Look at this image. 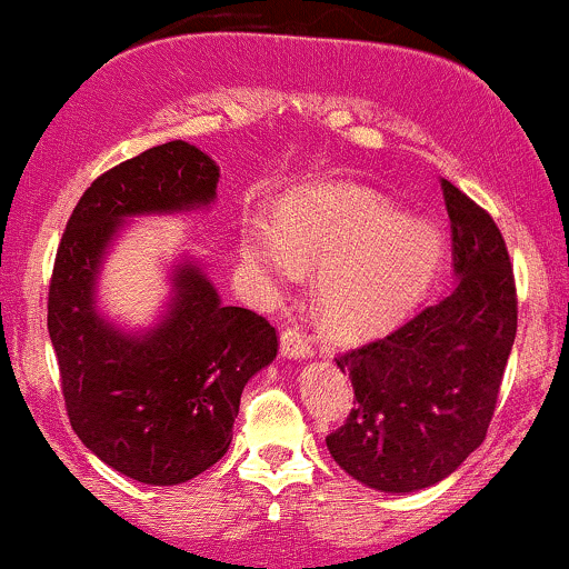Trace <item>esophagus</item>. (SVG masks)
Returning <instances> with one entry per match:
<instances>
[{
    "label": "esophagus",
    "mask_w": 569,
    "mask_h": 569,
    "mask_svg": "<svg viewBox=\"0 0 569 569\" xmlns=\"http://www.w3.org/2000/svg\"><path fill=\"white\" fill-rule=\"evenodd\" d=\"M280 352H283L286 358H310V337H307L305 331L289 326V329H283V335H280Z\"/></svg>",
    "instance_id": "1"
}]
</instances>
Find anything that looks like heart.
<instances>
[{
    "instance_id": "heart-1",
    "label": "heart",
    "mask_w": 569,
    "mask_h": 569,
    "mask_svg": "<svg viewBox=\"0 0 569 569\" xmlns=\"http://www.w3.org/2000/svg\"><path fill=\"white\" fill-rule=\"evenodd\" d=\"M441 253V232L430 221L401 217L388 198L352 184L289 202L278 224L253 219L243 238L248 267L270 283L318 267L316 305L345 337L401 318L428 289Z\"/></svg>"
}]
</instances>
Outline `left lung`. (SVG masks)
<instances>
[{"label": "left lung", "mask_w": 569, "mask_h": 569, "mask_svg": "<svg viewBox=\"0 0 569 569\" xmlns=\"http://www.w3.org/2000/svg\"><path fill=\"white\" fill-rule=\"evenodd\" d=\"M452 221L455 291L388 337L337 358L356 407L326 447L380 492L433 487L485 441L516 337L506 240L481 206L441 179Z\"/></svg>", "instance_id": "left-lung-1"}]
</instances>
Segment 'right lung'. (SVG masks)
I'll list each match as a JSON object with an SVG mask.
<instances>
[{"instance_id": "1", "label": "right lung", "mask_w": 569, "mask_h": 569, "mask_svg": "<svg viewBox=\"0 0 569 569\" xmlns=\"http://www.w3.org/2000/svg\"><path fill=\"white\" fill-rule=\"evenodd\" d=\"M219 166L168 141L101 173L74 206L48 293L67 415L98 460L130 479L171 487L208 471L230 449L246 382L278 356L276 326L221 305L192 262L176 264L158 326L126 335L96 310L107 248L128 217L208 208Z\"/></svg>"}]
</instances>
